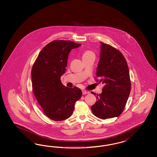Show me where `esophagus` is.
Returning <instances> with one entry per match:
<instances>
[{
  "label": "esophagus",
  "mask_w": 157,
  "mask_h": 157,
  "mask_svg": "<svg viewBox=\"0 0 157 157\" xmlns=\"http://www.w3.org/2000/svg\"><path fill=\"white\" fill-rule=\"evenodd\" d=\"M82 94L84 95V94H89V92L86 90H82Z\"/></svg>",
  "instance_id": "obj_1"
}]
</instances>
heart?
Returning a JSON list of instances; mask_svg holds the SVG:
<instances>
[{"label": "heart", "mask_w": 157, "mask_h": 157, "mask_svg": "<svg viewBox=\"0 0 157 157\" xmlns=\"http://www.w3.org/2000/svg\"><path fill=\"white\" fill-rule=\"evenodd\" d=\"M91 56H95L94 53L90 50H86L83 52L82 53V59H85L86 58L90 57Z\"/></svg>", "instance_id": "obj_1"}]
</instances>
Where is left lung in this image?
<instances>
[{
    "label": "left lung",
    "mask_w": 157,
    "mask_h": 157,
    "mask_svg": "<svg viewBox=\"0 0 157 157\" xmlns=\"http://www.w3.org/2000/svg\"><path fill=\"white\" fill-rule=\"evenodd\" d=\"M100 59L97 68V82L104 85L91 107L93 114L101 119L118 117L123 112L131 84L127 61L123 54L109 44L101 42ZM96 95L95 93H91Z\"/></svg>",
    "instance_id": "8db88e82"
}]
</instances>
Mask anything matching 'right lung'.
<instances>
[{
    "instance_id": "obj_1",
    "label": "right lung",
    "mask_w": 157,
    "mask_h": 157,
    "mask_svg": "<svg viewBox=\"0 0 157 157\" xmlns=\"http://www.w3.org/2000/svg\"><path fill=\"white\" fill-rule=\"evenodd\" d=\"M81 45L68 40L53 41L43 48L32 67L33 94L44 113L52 120L69 118L82 95L80 89L66 87L60 80L70 51Z\"/></svg>"
}]
</instances>
